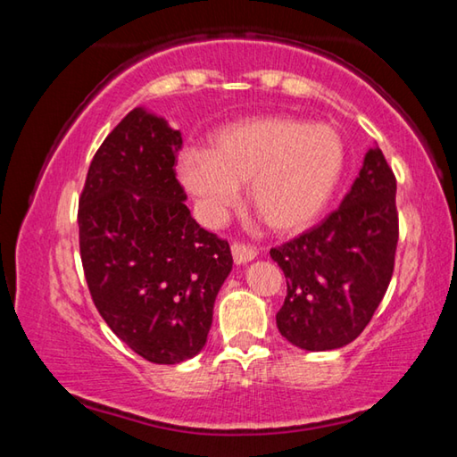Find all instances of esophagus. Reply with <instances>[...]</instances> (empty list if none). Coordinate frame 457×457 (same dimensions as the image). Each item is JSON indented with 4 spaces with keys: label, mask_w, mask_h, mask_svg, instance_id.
Wrapping results in <instances>:
<instances>
[{
    "label": "esophagus",
    "mask_w": 457,
    "mask_h": 457,
    "mask_svg": "<svg viewBox=\"0 0 457 457\" xmlns=\"http://www.w3.org/2000/svg\"><path fill=\"white\" fill-rule=\"evenodd\" d=\"M231 256H234L236 264H247V262H252L253 258L258 256V252L253 250L252 245H245V244H231Z\"/></svg>",
    "instance_id": "34e87169"
}]
</instances>
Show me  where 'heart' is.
Returning <instances> with one entry per match:
<instances>
[{"mask_svg":"<svg viewBox=\"0 0 457 457\" xmlns=\"http://www.w3.org/2000/svg\"><path fill=\"white\" fill-rule=\"evenodd\" d=\"M345 157L335 127L274 114L218 129L210 149H183L177 175L210 226L226 220L239 201V183L247 181L253 212L268 228L290 234L311 226L327 207Z\"/></svg>","mask_w":457,"mask_h":457,"instance_id":"b5f03b06","label":"heart"}]
</instances>
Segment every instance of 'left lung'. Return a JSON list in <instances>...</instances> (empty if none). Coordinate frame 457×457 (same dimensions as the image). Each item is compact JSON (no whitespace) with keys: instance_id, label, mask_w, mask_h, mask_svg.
Returning a JSON list of instances; mask_svg holds the SVG:
<instances>
[{"instance_id":"left-lung-1","label":"left lung","mask_w":457,"mask_h":457,"mask_svg":"<svg viewBox=\"0 0 457 457\" xmlns=\"http://www.w3.org/2000/svg\"><path fill=\"white\" fill-rule=\"evenodd\" d=\"M397 181L378 146H370L343 204L320 226L272 247L286 276L276 314L280 335L304 351L353 343L391 282L399 221Z\"/></svg>"}]
</instances>
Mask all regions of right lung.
Wrapping results in <instances>:
<instances>
[{
	"label": "right lung",
	"instance_id": "obj_1",
	"mask_svg": "<svg viewBox=\"0 0 457 457\" xmlns=\"http://www.w3.org/2000/svg\"><path fill=\"white\" fill-rule=\"evenodd\" d=\"M179 130L137 106L100 145L79 207L80 258L100 316L157 365L193 359L231 272L226 239L199 228L175 177Z\"/></svg>",
	"mask_w": 457,
	"mask_h": 457
}]
</instances>
